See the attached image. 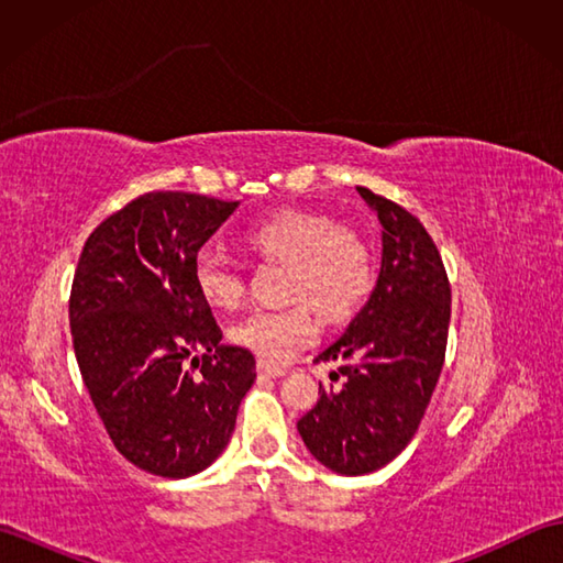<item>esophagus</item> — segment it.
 <instances>
[{"instance_id": "1", "label": "esophagus", "mask_w": 563, "mask_h": 563, "mask_svg": "<svg viewBox=\"0 0 563 563\" xmlns=\"http://www.w3.org/2000/svg\"><path fill=\"white\" fill-rule=\"evenodd\" d=\"M256 373H258V377H261V379H275V377H283V375H285V369L258 363V365H256Z\"/></svg>"}]
</instances>
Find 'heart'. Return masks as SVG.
I'll return each mask as SVG.
<instances>
[{
	"label": "heart",
	"instance_id": "heart-1",
	"mask_svg": "<svg viewBox=\"0 0 563 563\" xmlns=\"http://www.w3.org/2000/svg\"><path fill=\"white\" fill-rule=\"evenodd\" d=\"M244 244L268 266L288 268L283 283L288 309L254 312L230 329L239 349L261 363L283 365L314 339V319L343 324L353 319L373 290V251L353 227L314 210H278L244 232ZM198 295L212 309H234L244 300L242 271L214 251L194 261Z\"/></svg>",
	"mask_w": 563,
	"mask_h": 563
}]
</instances>
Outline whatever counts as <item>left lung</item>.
<instances>
[{"mask_svg":"<svg viewBox=\"0 0 563 563\" xmlns=\"http://www.w3.org/2000/svg\"><path fill=\"white\" fill-rule=\"evenodd\" d=\"M382 224V266L369 300L317 363L331 382L297 430L331 472L361 476L409 445L445 363L450 280L426 227L397 202L357 186Z\"/></svg>","mask_w":563,"mask_h":563,"instance_id":"1","label":"left lung"}]
</instances>
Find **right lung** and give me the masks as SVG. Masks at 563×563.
Here are the masks:
<instances>
[{
	"label": "right lung",
	"mask_w": 563,
	"mask_h": 563,
	"mask_svg": "<svg viewBox=\"0 0 563 563\" xmlns=\"http://www.w3.org/2000/svg\"><path fill=\"white\" fill-rule=\"evenodd\" d=\"M236 206L181 190L130 200L89 234L71 280L84 387L115 450L166 479L220 457L256 379L254 355L220 343L194 283L200 246Z\"/></svg>",
	"instance_id": "1"
}]
</instances>
